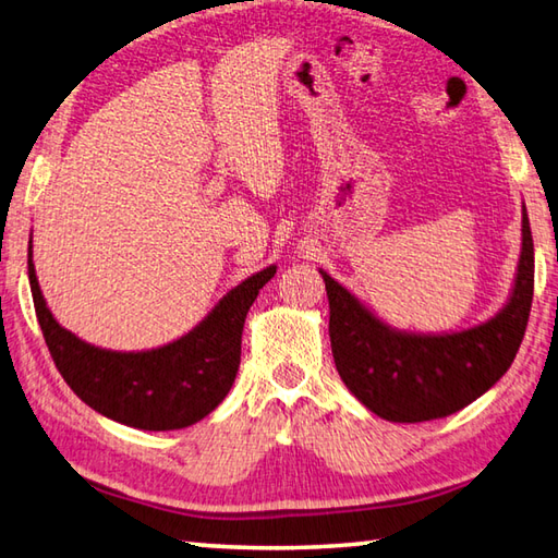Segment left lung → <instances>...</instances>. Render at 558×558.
I'll use <instances>...</instances> for the list:
<instances>
[{
	"label": "left lung",
	"mask_w": 558,
	"mask_h": 558,
	"mask_svg": "<svg viewBox=\"0 0 558 558\" xmlns=\"http://www.w3.org/2000/svg\"><path fill=\"white\" fill-rule=\"evenodd\" d=\"M329 339L341 380L371 412L390 422H427L463 410L490 390L524 337L534 295V241L522 215V256L508 305L481 327L417 337L392 331L322 270Z\"/></svg>",
	"instance_id": "left-lung-1"
}]
</instances>
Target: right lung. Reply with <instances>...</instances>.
<instances>
[{
	"mask_svg": "<svg viewBox=\"0 0 558 558\" xmlns=\"http://www.w3.org/2000/svg\"><path fill=\"white\" fill-rule=\"evenodd\" d=\"M272 276L276 266L241 282L187 337L154 351L119 353L89 347L60 327L40 295L28 251L36 317L58 373L99 414L148 432L190 427L227 398L239 371L246 312Z\"/></svg>",
	"mask_w": 558,
	"mask_h": 558,
	"instance_id": "obj_1",
	"label": "right lung"
}]
</instances>
